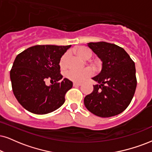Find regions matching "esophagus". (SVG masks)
<instances>
[{"instance_id": "1", "label": "esophagus", "mask_w": 152, "mask_h": 152, "mask_svg": "<svg viewBox=\"0 0 152 152\" xmlns=\"http://www.w3.org/2000/svg\"><path fill=\"white\" fill-rule=\"evenodd\" d=\"M82 85V83H74V86H80Z\"/></svg>"}]
</instances>
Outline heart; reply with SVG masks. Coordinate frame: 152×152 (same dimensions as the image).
Segmentation results:
<instances>
[{
  "instance_id": "heart-1",
  "label": "heart",
  "mask_w": 152,
  "mask_h": 152,
  "mask_svg": "<svg viewBox=\"0 0 152 152\" xmlns=\"http://www.w3.org/2000/svg\"><path fill=\"white\" fill-rule=\"evenodd\" d=\"M74 52L78 56L84 59H90L93 55L92 51L89 48L84 47V46H79V47L76 48L74 49ZM67 59H68V57H67L66 54L63 55L62 57H61L60 61H59V66L62 69H65L66 67ZM91 65L95 68L97 69L100 66V64L98 62H92ZM93 73V69L90 67H87V68L83 69L82 70L71 69L66 73V77L74 82H82L86 78L91 76Z\"/></svg>"
}]
</instances>
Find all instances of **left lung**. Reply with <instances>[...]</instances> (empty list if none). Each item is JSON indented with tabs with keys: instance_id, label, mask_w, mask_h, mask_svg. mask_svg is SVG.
Instances as JSON below:
<instances>
[{
	"instance_id": "left-lung-1",
	"label": "left lung",
	"mask_w": 152,
	"mask_h": 152,
	"mask_svg": "<svg viewBox=\"0 0 152 152\" xmlns=\"http://www.w3.org/2000/svg\"><path fill=\"white\" fill-rule=\"evenodd\" d=\"M88 46L102 61L101 72L93 78L98 83L86 96L84 104L96 116L107 118L122 113L131 102L137 86L135 62L125 50L107 42Z\"/></svg>"
}]
</instances>
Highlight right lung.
I'll return each mask as SVG.
<instances>
[{
  "mask_svg": "<svg viewBox=\"0 0 152 152\" xmlns=\"http://www.w3.org/2000/svg\"><path fill=\"white\" fill-rule=\"evenodd\" d=\"M72 45H34L19 54L10 70L13 93L25 109L46 114L59 108L73 83L62 78L59 61ZM48 78L53 83L45 85Z\"/></svg>",
  "mask_w": 152,
  "mask_h": 152,
  "instance_id": "right-lung-1",
  "label": "right lung"
}]
</instances>
